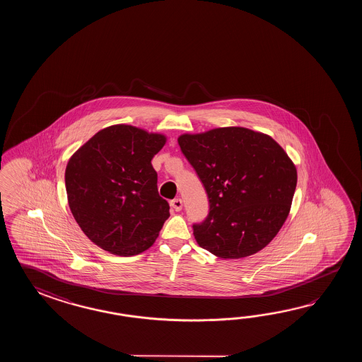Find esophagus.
<instances>
[{
    "mask_svg": "<svg viewBox=\"0 0 362 362\" xmlns=\"http://www.w3.org/2000/svg\"><path fill=\"white\" fill-rule=\"evenodd\" d=\"M170 207L173 208L175 211H181L182 209V199L176 198V199L172 200L170 202Z\"/></svg>",
    "mask_w": 362,
    "mask_h": 362,
    "instance_id": "obj_1",
    "label": "esophagus"
}]
</instances>
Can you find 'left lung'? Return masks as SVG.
I'll list each match as a JSON object with an SVG mask.
<instances>
[{
    "mask_svg": "<svg viewBox=\"0 0 362 362\" xmlns=\"http://www.w3.org/2000/svg\"><path fill=\"white\" fill-rule=\"evenodd\" d=\"M177 141L209 199L207 218L192 226L198 245L221 259H242L268 246L290 214L298 182L285 150L243 127L184 133Z\"/></svg>",
    "mask_w": 362,
    "mask_h": 362,
    "instance_id": "8db88e82",
    "label": "left lung"
}]
</instances>
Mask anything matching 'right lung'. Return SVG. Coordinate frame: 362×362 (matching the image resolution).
<instances>
[{
    "instance_id": "1",
    "label": "right lung",
    "mask_w": 362,
    "mask_h": 362,
    "mask_svg": "<svg viewBox=\"0 0 362 362\" xmlns=\"http://www.w3.org/2000/svg\"><path fill=\"white\" fill-rule=\"evenodd\" d=\"M165 142L163 133L116 124L97 132L69 158L64 173L69 209L94 245L117 256L139 255L154 245L170 217L151 164Z\"/></svg>"
}]
</instances>
